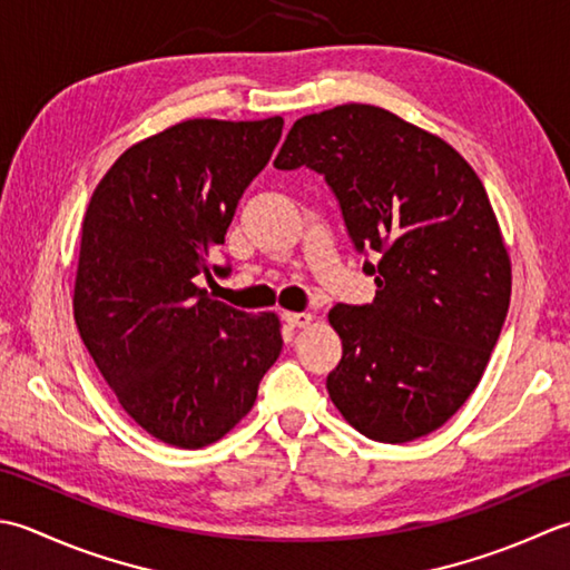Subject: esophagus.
Wrapping results in <instances>:
<instances>
[{
	"instance_id": "1",
	"label": "esophagus",
	"mask_w": 570,
	"mask_h": 570,
	"mask_svg": "<svg viewBox=\"0 0 570 570\" xmlns=\"http://www.w3.org/2000/svg\"><path fill=\"white\" fill-rule=\"evenodd\" d=\"M283 320L289 324V327H307L312 322V315L309 312H285Z\"/></svg>"
}]
</instances>
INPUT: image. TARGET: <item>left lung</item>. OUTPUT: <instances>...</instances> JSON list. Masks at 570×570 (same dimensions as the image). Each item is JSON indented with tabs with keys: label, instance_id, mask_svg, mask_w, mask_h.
I'll return each mask as SVG.
<instances>
[{
	"label": "left lung",
	"instance_id": "obj_1",
	"mask_svg": "<svg viewBox=\"0 0 570 570\" xmlns=\"http://www.w3.org/2000/svg\"><path fill=\"white\" fill-rule=\"evenodd\" d=\"M275 167L322 174L354 248L376 258L374 302L330 312L344 350L332 403L379 443L438 431L478 389L512 295L480 177L445 139L362 102L299 118Z\"/></svg>",
	"mask_w": 570,
	"mask_h": 570
}]
</instances>
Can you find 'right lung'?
Segmentation results:
<instances>
[{
	"mask_svg": "<svg viewBox=\"0 0 570 570\" xmlns=\"http://www.w3.org/2000/svg\"><path fill=\"white\" fill-rule=\"evenodd\" d=\"M283 118L187 120L118 157L90 196L73 317L125 413L196 450L240 423L281 356V320L208 297L238 199L281 142Z\"/></svg>",
	"mask_w": 570,
	"mask_h": 570,
	"instance_id": "1",
	"label": "right lung"
}]
</instances>
